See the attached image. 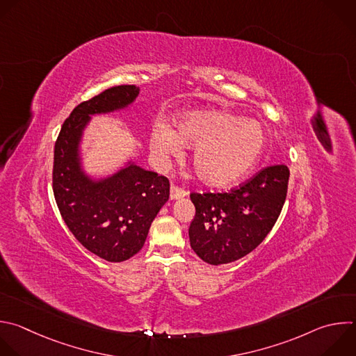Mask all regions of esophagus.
Segmentation results:
<instances>
[{"label": "esophagus", "mask_w": 356, "mask_h": 356, "mask_svg": "<svg viewBox=\"0 0 356 356\" xmlns=\"http://www.w3.org/2000/svg\"><path fill=\"white\" fill-rule=\"evenodd\" d=\"M187 195V191L183 187H179L176 184H172L170 187V200H177V198H183Z\"/></svg>", "instance_id": "1"}]
</instances>
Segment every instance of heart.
I'll return each instance as SVG.
<instances>
[{
  "instance_id": "1",
  "label": "heart",
  "mask_w": 356,
  "mask_h": 356,
  "mask_svg": "<svg viewBox=\"0 0 356 356\" xmlns=\"http://www.w3.org/2000/svg\"><path fill=\"white\" fill-rule=\"evenodd\" d=\"M181 145L194 148L191 163L197 177L211 187L241 181L260 159L266 133L260 123L226 111H190L175 122V130L158 124L151 148L159 159L179 158Z\"/></svg>"
}]
</instances>
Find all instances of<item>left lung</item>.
Returning <instances> with one entry per match:
<instances>
[{
  "instance_id": "obj_1",
  "label": "left lung",
  "mask_w": 356,
  "mask_h": 356,
  "mask_svg": "<svg viewBox=\"0 0 356 356\" xmlns=\"http://www.w3.org/2000/svg\"><path fill=\"white\" fill-rule=\"evenodd\" d=\"M288 181V166L271 165L227 193H191L195 207L188 229L191 249L211 266L253 252L282 211Z\"/></svg>"
}]
</instances>
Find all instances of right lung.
<instances>
[{
  "mask_svg": "<svg viewBox=\"0 0 356 356\" xmlns=\"http://www.w3.org/2000/svg\"><path fill=\"white\" fill-rule=\"evenodd\" d=\"M138 93L136 85H117L79 103L54 145L53 193L60 213L85 249L110 263L126 261L143 249L152 220L169 200L170 183L133 163L92 181L81 170L78 144L89 114L122 108Z\"/></svg>",
  "mask_w": 356,
  "mask_h": 356,
  "instance_id": "1",
  "label": "right lung"
}]
</instances>
